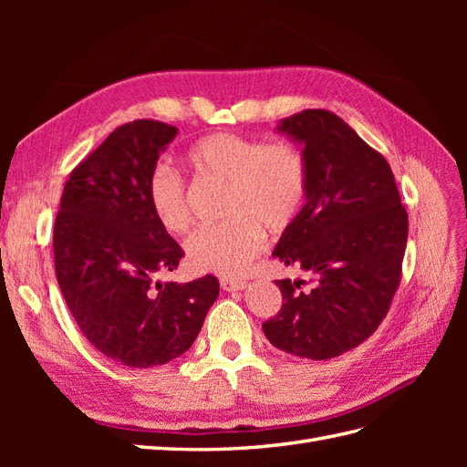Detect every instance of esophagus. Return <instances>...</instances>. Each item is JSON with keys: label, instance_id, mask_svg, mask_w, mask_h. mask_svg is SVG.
<instances>
[{"label": "esophagus", "instance_id": "esophagus-1", "mask_svg": "<svg viewBox=\"0 0 467 467\" xmlns=\"http://www.w3.org/2000/svg\"><path fill=\"white\" fill-rule=\"evenodd\" d=\"M247 282L242 278H230V276H222L220 278V286L225 292H235V290H244Z\"/></svg>", "mask_w": 467, "mask_h": 467}]
</instances>
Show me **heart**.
I'll use <instances>...</instances> for the list:
<instances>
[{
  "mask_svg": "<svg viewBox=\"0 0 467 467\" xmlns=\"http://www.w3.org/2000/svg\"><path fill=\"white\" fill-rule=\"evenodd\" d=\"M185 163L199 181L225 187L222 214L228 218L189 239L192 271L242 275L263 251L265 230L285 232L307 199V160L292 142L216 132L192 142ZM148 202L165 232L181 235L191 228L187 187L171 167L158 165L150 173Z\"/></svg>",
  "mask_w": 467,
  "mask_h": 467,
  "instance_id": "b5f03b06",
  "label": "heart"
}]
</instances>
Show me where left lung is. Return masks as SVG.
<instances>
[{"mask_svg": "<svg viewBox=\"0 0 467 467\" xmlns=\"http://www.w3.org/2000/svg\"><path fill=\"white\" fill-rule=\"evenodd\" d=\"M304 144L307 201L273 255L316 276L276 280L278 314L263 323L276 348L327 360L364 343L384 321L401 282L409 218L391 167L331 110L280 122Z\"/></svg>", "mask_w": 467, "mask_h": 467, "instance_id": "1", "label": "left lung"}]
</instances>
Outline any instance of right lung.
Returning a JSON list of instances; mask_svg holds the SVG:
<instances>
[{
	"mask_svg": "<svg viewBox=\"0 0 467 467\" xmlns=\"http://www.w3.org/2000/svg\"><path fill=\"white\" fill-rule=\"evenodd\" d=\"M177 129L132 120L112 130L64 185L54 266L83 337L110 360L150 368L181 357L220 294L218 278L155 280L185 251L155 220L148 179Z\"/></svg>",
	"mask_w": 467,
	"mask_h": 467,
	"instance_id": "1",
	"label": "right lung"
}]
</instances>
